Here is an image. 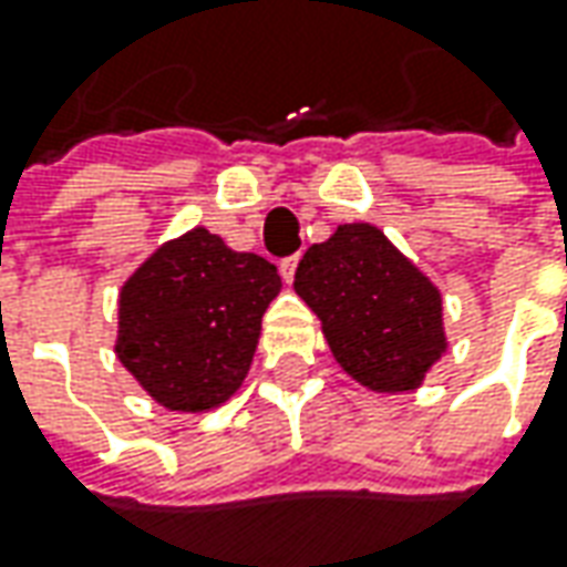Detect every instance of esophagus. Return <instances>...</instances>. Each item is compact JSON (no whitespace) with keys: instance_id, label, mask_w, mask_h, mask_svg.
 Returning a JSON list of instances; mask_svg holds the SVG:
<instances>
[{"instance_id":"34e87169","label":"esophagus","mask_w":567,"mask_h":567,"mask_svg":"<svg viewBox=\"0 0 567 567\" xmlns=\"http://www.w3.org/2000/svg\"><path fill=\"white\" fill-rule=\"evenodd\" d=\"M279 269H282L285 282H291V279H295V269H298V254H295V257H285L282 264H279Z\"/></svg>"}]
</instances>
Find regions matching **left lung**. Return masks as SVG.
I'll use <instances>...</instances> for the list:
<instances>
[{"label": "left lung", "instance_id": "1", "mask_svg": "<svg viewBox=\"0 0 567 567\" xmlns=\"http://www.w3.org/2000/svg\"><path fill=\"white\" fill-rule=\"evenodd\" d=\"M295 291L320 317L332 358L370 392L420 389L449 348L440 288L377 225H339L307 247Z\"/></svg>", "mask_w": 567, "mask_h": 567}]
</instances>
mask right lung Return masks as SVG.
<instances>
[{"label": "right lung", "instance_id": "obj_1", "mask_svg": "<svg viewBox=\"0 0 567 567\" xmlns=\"http://www.w3.org/2000/svg\"><path fill=\"white\" fill-rule=\"evenodd\" d=\"M276 266L238 254L204 225L156 247L118 291L115 354L156 404L204 414L245 382Z\"/></svg>", "mask_w": 567, "mask_h": 567}]
</instances>
